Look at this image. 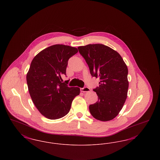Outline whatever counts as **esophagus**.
Listing matches in <instances>:
<instances>
[{"label": "esophagus", "instance_id": "34e87169", "mask_svg": "<svg viewBox=\"0 0 160 160\" xmlns=\"http://www.w3.org/2000/svg\"><path fill=\"white\" fill-rule=\"evenodd\" d=\"M90 91H91V89L88 87H86V86L80 89V91L82 92H89Z\"/></svg>", "mask_w": 160, "mask_h": 160}]
</instances>
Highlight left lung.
<instances>
[{
  "mask_svg": "<svg viewBox=\"0 0 160 160\" xmlns=\"http://www.w3.org/2000/svg\"><path fill=\"white\" fill-rule=\"evenodd\" d=\"M78 49L92 76L100 79L99 86L93 89L98 100L89 106L90 113L101 121L112 120L121 110L127 97L128 68L121 55L108 46L88 44Z\"/></svg>",
  "mask_w": 160,
  "mask_h": 160,
  "instance_id": "obj_1",
  "label": "left lung"
}]
</instances>
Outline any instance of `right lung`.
Returning a JSON list of instances; mask_svg holds the SVG:
<instances>
[{"instance_id":"right-lung-1","label":"right lung","mask_w":160,"mask_h":160,"mask_svg":"<svg viewBox=\"0 0 160 160\" xmlns=\"http://www.w3.org/2000/svg\"><path fill=\"white\" fill-rule=\"evenodd\" d=\"M78 52L77 48L62 44L50 46L35 56L31 62L26 80L31 98L39 112L50 119L68 113L80 88L68 87L66 76L69 59Z\"/></svg>"}]
</instances>
